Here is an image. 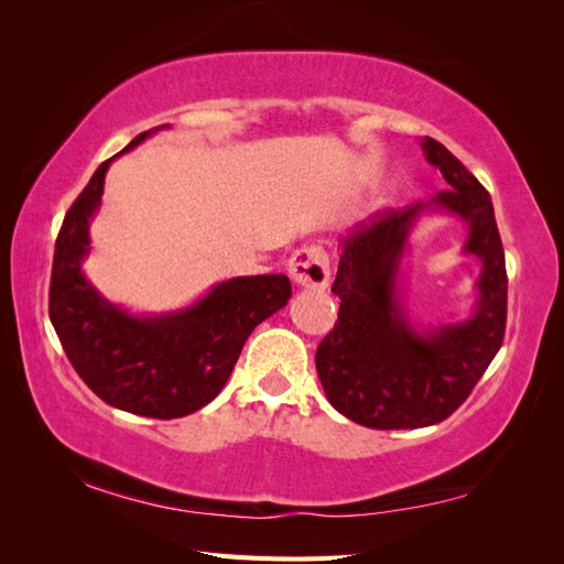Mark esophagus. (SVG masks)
Listing matches in <instances>:
<instances>
[{
	"label": "esophagus",
	"mask_w": 564,
	"mask_h": 564,
	"mask_svg": "<svg viewBox=\"0 0 564 564\" xmlns=\"http://www.w3.org/2000/svg\"><path fill=\"white\" fill-rule=\"evenodd\" d=\"M291 279L310 291H325L329 285V257L322 247L297 249L289 261Z\"/></svg>",
	"instance_id": "1"
}]
</instances>
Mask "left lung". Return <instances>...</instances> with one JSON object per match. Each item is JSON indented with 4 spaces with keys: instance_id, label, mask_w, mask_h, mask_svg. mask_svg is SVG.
<instances>
[{
    "instance_id": "left-lung-1",
    "label": "left lung",
    "mask_w": 564,
    "mask_h": 564,
    "mask_svg": "<svg viewBox=\"0 0 564 564\" xmlns=\"http://www.w3.org/2000/svg\"><path fill=\"white\" fill-rule=\"evenodd\" d=\"M448 191L429 203L378 213L341 239L332 293L339 319L317 346L315 366L337 412L368 429H422L448 419L492 364L507 329V263L492 198L458 158L434 138L422 140ZM434 207L468 223L466 253L484 261L470 321L416 333L397 301V269L405 235Z\"/></svg>"
}]
</instances>
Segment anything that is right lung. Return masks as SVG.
Wrapping results in <instances>:
<instances>
[{"label":"right lung","instance_id":"add662e5","mask_svg":"<svg viewBox=\"0 0 564 564\" xmlns=\"http://www.w3.org/2000/svg\"><path fill=\"white\" fill-rule=\"evenodd\" d=\"M162 128L140 133L123 152ZM116 158L94 172L59 227L47 313L69 364L106 404L152 419L186 416L218 398L249 334L289 303L291 281L283 273L239 275L191 307L158 317L128 315L106 301L82 261Z\"/></svg>","mask_w":564,"mask_h":564}]
</instances>
